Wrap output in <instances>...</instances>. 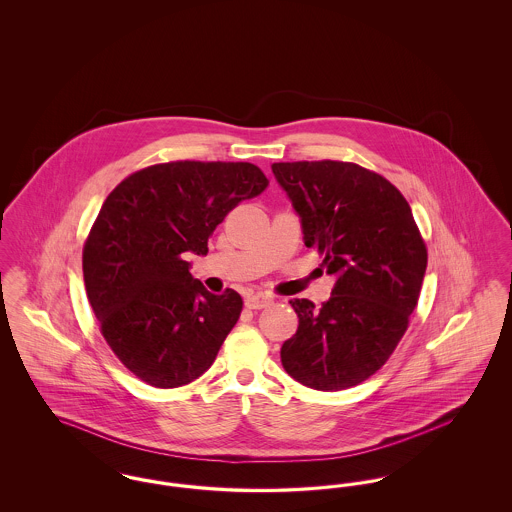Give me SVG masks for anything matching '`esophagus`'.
<instances>
[{
	"label": "esophagus",
	"mask_w": 512,
	"mask_h": 512,
	"mask_svg": "<svg viewBox=\"0 0 512 512\" xmlns=\"http://www.w3.org/2000/svg\"><path fill=\"white\" fill-rule=\"evenodd\" d=\"M268 305H270V299L265 297V295H261V293L245 297V307L247 309H265Z\"/></svg>",
	"instance_id": "esophagus-1"
}]
</instances>
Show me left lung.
I'll return each instance as SVG.
<instances>
[{
	"label": "left lung",
	"instance_id": "8db88e82",
	"mask_svg": "<svg viewBox=\"0 0 512 512\" xmlns=\"http://www.w3.org/2000/svg\"><path fill=\"white\" fill-rule=\"evenodd\" d=\"M307 247L336 284L320 309L292 299L297 332L280 357L299 384L353 388L390 359L418 303L428 251L403 194L376 172L343 161L274 163Z\"/></svg>",
	"mask_w": 512,
	"mask_h": 512
}]
</instances>
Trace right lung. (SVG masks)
Segmentation results:
<instances>
[{"instance_id":"add662e5","label":"right lung","mask_w":512,"mask_h":512,"mask_svg":"<svg viewBox=\"0 0 512 512\" xmlns=\"http://www.w3.org/2000/svg\"><path fill=\"white\" fill-rule=\"evenodd\" d=\"M251 163L171 161L132 172L107 195L82 249L88 301L101 336L153 388L194 382L217 359L244 301L190 274L188 253L244 199L267 190Z\"/></svg>"}]
</instances>
